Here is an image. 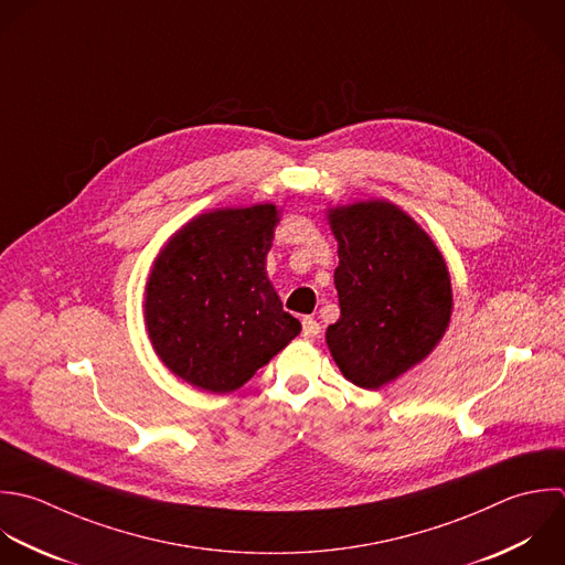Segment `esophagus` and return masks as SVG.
<instances>
[{"label": "esophagus", "instance_id": "34e87169", "mask_svg": "<svg viewBox=\"0 0 565 565\" xmlns=\"http://www.w3.org/2000/svg\"><path fill=\"white\" fill-rule=\"evenodd\" d=\"M301 328H303V337H306V339H317V337L321 334V326H319V321L312 319V317H303Z\"/></svg>", "mask_w": 565, "mask_h": 565}]
</instances>
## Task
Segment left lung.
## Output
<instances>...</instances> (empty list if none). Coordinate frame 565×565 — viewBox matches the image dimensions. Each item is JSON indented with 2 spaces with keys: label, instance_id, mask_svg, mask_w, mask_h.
Here are the masks:
<instances>
[{
  "label": "left lung",
  "instance_id": "1",
  "mask_svg": "<svg viewBox=\"0 0 565 565\" xmlns=\"http://www.w3.org/2000/svg\"><path fill=\"white\" fill-rule=\"evenodd\" d=\"M341 317L326 341L348 381L379 390L423 361L451 317V281L429 235L387 202L330 211Z\"/></svg>",
  "mask_w": 565,
  "mask_h": 565
}]
</instances>
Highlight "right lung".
Here are the masks:
<instances>
[{
    "label": "right lung",
    "mask_w": 565,
    "mask_h": 565,
    "mask_svg": "<svg viewBox=\"0 0 565 565\" xmlns=\"http://www.w3.org/2000/svg\"><path fill=\"white\" fill-rule=\"evenodd\" d=\"M277 209H224L178 231L153 264L145 321L162 363L213 394L242 387L301 323L266 277Z\"/></svg>",
    "instance_id": "add662e5"
}]
</instances>
